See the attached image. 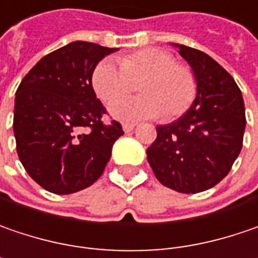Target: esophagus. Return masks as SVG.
Segmentation results:
<instances>
[{"mask_svg":"<svg viewBox=\"0 0 258 258\" xmlns=\"http://www.w3.org/2000/svg\"><path fill=\"white\" fill-rule=\"evenodd\" d=\"M136 127V124H130V122H125V124H122V130L125 131V133H130V131H133Z\"/></svg>","mask_w":258,"mask_h":258,"instance_id":"1","label":"esophagus"}]
</instances>
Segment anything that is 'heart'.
I'll list each match as a JSON object with an SVG mask.
<instances>
[{"mask_svg":"<svg viewBox=\"0 0 258 258\" xmlns=\"http://www.w3.org/2000/svg\"><path fill=\"white\" fill-rule=\"evenodd\" d=\"M119 67L103 59L92 73V87L103 103L128 94L138 83L142 95L115 102L109 112L121 121H140L162 115L174 119L185 114L197 96V79L192 70L178 64L171 52L146 48L124 55Z\"/></svg>","mask_w":258,"mask_h":258,"instance_id":"heart-1","label":"heart"}]
</instances>
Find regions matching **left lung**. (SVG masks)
<instances>
[{
	"label": "left lung",
	"mask_w": 258,
	"mask_h": 258,
	"mask_svg": "<svg viewBox=\"0 0 258 258\" xmlns=\"http://www.w3.org/2000/svg\"><path fill=\"white\" fill-rule=\"evenodd\" d=\"M174 45L196 74L197 96L182 116L156 127L158 137L146 153L160 184L196 194L229 174L242 147L245 108L232 76L212 56Z\"/></svg>",
	"instance_id": "8db88e82"
}]
</instances>
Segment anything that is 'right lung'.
I'll return each mask as SVG.
<instances>
[{"label":"right lung","instance_id":"right-lung-1","mask_svg":"<svg viewBox=\"0 0 258 258\" xmlns=\"http://www.w3.org/2000/svg\"><path fill=\"white\" fill-rule=\"evenodd\" d=\"M118 51L76 40L45 55L16 92L14 137L26 172L53 194L90 187L103 174L119 122L103 124L105 106L92 87V73Z\"/></svg>","mask_w":258,"mask_h":258}]
</instances>
